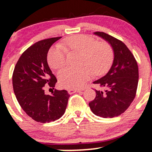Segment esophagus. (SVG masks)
<instances>
[{
	"label": "esophagus",
	"instance_id": "obj_1",
	"mask_svg": "<svg viewBox=\"0 0 152 152\" xmlns=\"http://www.w3.org/2000/svg\"><path fill=\"white\" fill-rule=\"evenodd\" d=\"M79 91H81V90L76 89V88H69V89H68V92H69V94H73V93H75V92H79Z\"/></svg>",
	"mask_w": 152,
	"mask_h": 152
}]
</instances>
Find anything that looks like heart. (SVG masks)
<instances>
[{
  "instance_id": "b5f03b06",
  "label": "heart",
  "mask_w": 152,
  "mask_h": 152,
  "mask_svg": "<svg viewBox=\"0 0 152 152\" xmlns=\"http://www.w3.org/2000/svg\"><path fill=\"white\" fill-rule=\"evenodd\" d=\"M67 52L81 53L79 67L66 68L58 74L59 83L67 88H81L94 74H104L111 67L114 58V50L109 43L78 35L66 38L60 46L48 51V63L50 67L56 70L64 68L67 64Z\"/></svg>"
}]
</instances>
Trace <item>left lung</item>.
I'll return each instance as SVG.
<instances>
[{
  "label": "left lung",
  "mask_w": 152,
  "mask_h": 152,
  "mask_svg": "<svg viewBox=\"0 0 152 152\" xmlns=\"http://www.w3.org/2000/svg\"><path fill=\"white\" fill-rule=\"evenodd\" d=\"M112 46L114 58L106 76L94 82L104 91L96 90V97L88 105L94 114L113 118L129 107L137 94L139 81L137 62L131 50L121 41L104 32L94 33Z\"/></svg>",
  "instance_id": "8db88e82"
}]
</instances>
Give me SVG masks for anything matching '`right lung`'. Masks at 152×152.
Returning a JSON list of instances; mask_svg holds the SVG:
<instances>
[{
	"mask_svg": "<svg viewBox=\"0 0 152 152\" xmlns=\"http://www.w3.org/2000/svg\"><path fill=\"white\" fill-rule=\"evenodd\" d=\"M61 37L41 40L27 48L19 58L13 73V91L20 107L37 122L54 121L65 113L69 95L66 90L45 94V86L54 89L57 79L47 63V54Z\"/></svg>",
	"mask_w": 152,
	"mask_h": 152,
	"instance_id": "obj_1",
	"label": "right lung"
}]
</instances>
